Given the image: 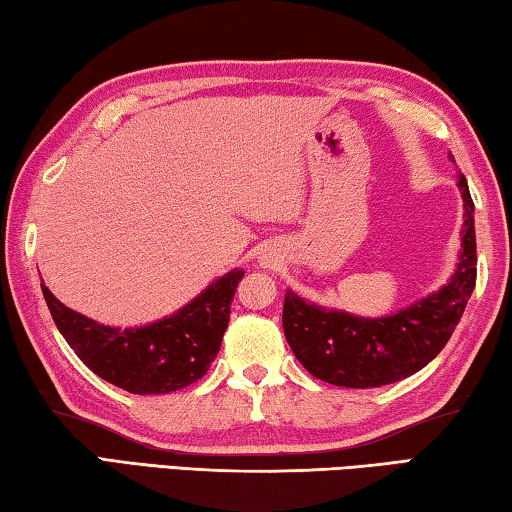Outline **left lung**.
I'll return each mask as SVG.
<instances>
[{"mask_svg":"<svg viewBox=\"0 0 512 512\" xmlns=\"http://www.w3.org/2000/svg\"><path fill=\"white\" fill-rule=\"evenodd\" d=\"M449 158L454 161L451 152ZM458 186L465 208L463 251L445 288L379 320L326 311L286 292L283 331L308 374L340 388H379L420 372L445 349L476 286L474 201L463 174Z\"/></svg>","mask_w":512,"mask_h":512,"instance_id":"obj_1","label":"left lung"}]
</instances>
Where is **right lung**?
Returning a JSON list of instances; mask_svg holds the SVG:
<instances>
[{
	"label": "right lung",
	"instance_id": "1",
	"mask_svg": "<svg viewBox=\"0 0 512 512\" xmlns=\"http://www.w3.org/2000/svg\"><path fill=\"white\" fill-rule=\"evenodd\" d=\"M242 274H224L186 308L161 322L124 331L70 311L45 283L40 288L58 331L92 372L133 395H165L208 372L220 351Z\"/></svg>",
	"mask_w": 512,
	"mask_h": 512
}]
</instances>
